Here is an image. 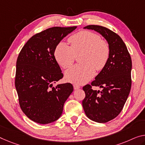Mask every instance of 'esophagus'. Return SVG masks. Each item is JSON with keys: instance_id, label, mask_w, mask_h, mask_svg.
<instances>
[{"instance_id": "34e87169", "label": "esophagus", "mask_w": 145, "mask_h": 145, "mask_svg": "<svg viewBox=\"0 0 145 145\" xmlns=\"http://www.w3.org/2000/svg\"><path fill=\"white\" fill-rule=\"evenodd\" d=\"M73 87H74V89L76 90V89H78L80 88V86L78 85V84H73Z\"/></svg>"}]
</instances>
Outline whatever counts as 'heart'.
Segmentation results:
<instances>
[{"label": "heart", "mask_w": 145, "mask_h": 145, "mask_svg": "<svg viewBox=\"0 0 145 145\" xmlns=\"http://www.w3.org/2000/svg\"><path fill=\"white\" fill-rule=\"evenodd\" d=\"M71 46L60 42L54 50V57L58 65L64 69L70 68L76 56H80L81 64L67 71L65 77L69 82L83 84L95 75V70L102 71L106 66L110 56V48L105 40L90 31H81L69 38Z\"/></svg>", "instance_id": "heart-1"}]
</instances>
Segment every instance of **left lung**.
<instances>
[{"label": "left lung", "mask_w": 145, "mask_h": 145, "mask_svg": "<svg viewBox=\"0 0 145 145\" xmlns=\"http://www.w3.org/2000/svg\"><path fill=\"white\" fill-rule=\"evenodd\" d=\"M84 28L101 34L110 48L106 66L91 85L83 87L86 97L82 106L87 117L93 121L104 123L118 116L128 99L132 86V59L125 43L116 33L99 25H88ZM92 86H100L103 90H93Z\"/></svg>", "instance_id": "obj_1"}]
</instances>
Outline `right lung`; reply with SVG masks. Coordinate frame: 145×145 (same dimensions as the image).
<instances>
[{
	"mask_svg": "<svg viewBox=\"0 0 145 145\" xmlns=\"http://www.w3.org/2000/svg\"><path fill=\"white\" fill-rule=\"evenodd\" d=\"M77 26L52 27L35 34L26 42L16 63L15 86L22 111L39 124L59 119L73 91L70 83L52 85L63 76L54 57L56 46Z\"/></svg>",
	"mask_w": 145,
	"mask_h": 145,
	"instance_id": "1",
	"label": "right lung"
}]
</instances>
